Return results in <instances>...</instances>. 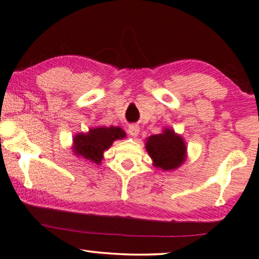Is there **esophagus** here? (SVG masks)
<instances>
[{
  "instance_id": "1",
  "label": "esophagus",
  "mask_w": 259,
  "mask_h": 259,
  "mask_svg": "<svg viewBox=\"0 0 259 259\" xmlns=\"http://www.w3.org/2000/svg\"><path fill=\"white\" fill-rule=\"evenodd\" d=\"M128 134L130 135V136L136 137L137 135L140 134V126L136 125V124H131V125H129V128H128Z\"/></svg>"
}]
</instances>
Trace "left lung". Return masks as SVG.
<instances>
[{"instance_id":"obj_1","label":"left lung","mask_w":259,"mask_h":259,"mask_svg":"<svg viewBox=\"0 0 259 259\" xmlns=\"http://www.w3.org/2000/svg\"><path fill=\"white\" fill-rule=\"evenodd\" d=\"M145 148L154 166L164 171L178 168L186 159V143L180 135L168 128H165L161 134L150 136Z\"/></svg>"}]
</instances>
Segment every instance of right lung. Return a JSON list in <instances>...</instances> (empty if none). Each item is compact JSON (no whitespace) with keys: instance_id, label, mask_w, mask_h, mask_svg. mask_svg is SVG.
<instances>
[{"instance_id":"obj_1","label":"right lung","mask_w":259,"mask_h":259,"mask_svg":"<svg viewBox=\"0 0 259 259\" xmlns=\"http://www.w3.org/2000/svg\"><path fill=\"white\" fill-rule=\"evenodd\" d=\"M124 137V130L119 126L92 128L87 134L75 135L73 138V152L75 156H81L99 165L103 159V152L109 149L115 141Z\"/></svg>"}]
</instances>
